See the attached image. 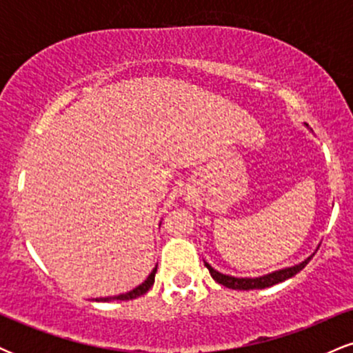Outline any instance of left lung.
<instances>
[{
	"label": "left lung",
	"mask_w": 353,
	"mask_h": 353,
	"mask_svg": "<svg viewBox=\"0 0 353 353\" xmlns=\"http://www.w3.org/2000/svg\"><path fill=\"white\" fill-rule=\"evenodd\" d=\"M310 259H312V255L309 259H305V261L301 262V264H297L294 267H287V269L275 270V272H272V274H267V275H262V277H255V279L232 277V275H225V274L217 272V270L212 269L208 262H204V264L209 269V272H210V275H212L214 281H216L217 283H221V285L229 287V289H234V290H252V289H265V287L275 285V283L283 282V281H287V279L294 277L295 274L301 272L303 267L309 264Z\"/></svg>",
	"instance_id": "1"
}]
</instances>
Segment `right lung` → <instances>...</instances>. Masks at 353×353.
<instances>
[{"label": "right lung", "mask_w": 353, "mask_h": 353, "mask_svg": "<svg viewBox=\"0 0 353 353\" xmlns=\"http://www.w3.org/2000/svg\"><path fill=\"white\" fill-rule=\"evenodd\" d=\"M156 270H157V267H156V269L152 270L151 274H149V277L145 279V281H144L143 283H141V285H137V287H136V289L129 290V292H125V294L114 295V297H103V299H96V301H98V302H109V301H132V299L141 297V295H144V294L148 292V290L151 289V287H152V283H154V277H156Z\"/></svg>", "instance_id": "1"}]
</instances>
